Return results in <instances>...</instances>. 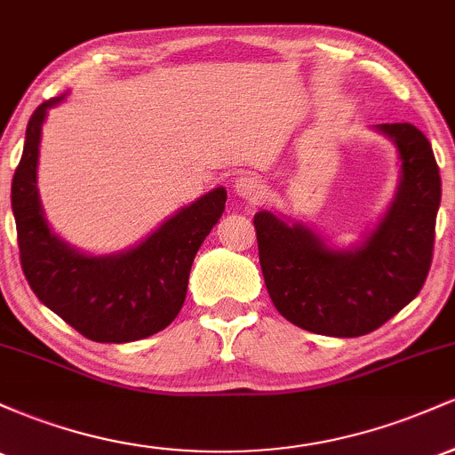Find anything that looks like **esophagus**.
<instances>
[{"label":"esophagus","instance_id":"34e87169","mask_svg":"<svg viewBox=\"0 0 455 455\" xmlns=\"http://www.w3.org/2000/svg\"><path fill=\"white\" fill-rule=\"evenodd\" d=\"M233 190H235V195L242 196L243 201H248V203H259V201H263V196H265V186L260 184L257 177H252L248 173L239 175L237 180H235Z\"/></svg>","mask_w":455,"mask_h":455}]
</instances>
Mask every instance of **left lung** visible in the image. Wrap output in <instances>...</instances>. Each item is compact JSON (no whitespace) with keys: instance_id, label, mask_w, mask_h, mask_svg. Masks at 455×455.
I'll return each mask as SVG.
<instances>
[{"instance_id":"obj_1","label":"left lung","mask_w":455,"mask_h":455,"mask_svg":"<svg viewBox=\"0 0 455 455\" xmlns=\"http://www.w3.org/2000/svg\"><path fill=\"white\" fill-rule=\"evenodd\" d=\"M374 128L398 149L400 181L387 212L362 243L336 250L304 224L271 212L254 216L271 301L306 331L365 336L411 304L427 278L441 205L435 151L412 124Z\"/></svg>"}]
</instances>
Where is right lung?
<instances>
[{
    "label": "right lung",
    "mask_w": 455,
    "mask_h": 455,
    "mask_svg": "<svg viewBox=\"0 0 455 455\" xmlns=\"http://www.w3.org/2000/svg\"><path fill=\"white\" fill-rule=\"evenodd\" d=\"M64 98L43 102L29 117L23 156L12 177L10 201L20 267L36 297L90 340H143L180 315L192 260L220 220L227 190L213 188L122 252L93 257L72 248L46 222L36 186L46 111Z\"/></svg>",
    "instance_id": "1"
}]
</instances>
